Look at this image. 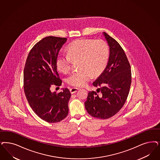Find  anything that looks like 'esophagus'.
<instances>
[{"label": "esophagus", "mask_w": 160, "mask_h": 160, "mask_svg": "<svg viewBox=\"0 0 160 160\" xmlns=\"http://www.w3.org/2000/svg\"><path fill=\"white\" fill-rule=\"evenodd\" d=\"M78 89H79L78 88H70V91L71 93H76V92H77V90H78Z\"/></svg>", "instance_id": "esophagus-1"}]
</instances>
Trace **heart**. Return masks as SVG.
Listing matches in <instances>:
<instances>
[{
    "instance_id": "heart-1",
    "label": "heart",
    "mask_w": 160,
    "mask_h": 160,
    "mask_svg": "<svg viewBox=\"0 0 160 160\" xmlns=\"http://www.w3.org/2000/svg\"><path fill=\"white\" fill-rule=\"evenodd\" d=\"M109 58L108 44L102 39H80L67 47V54H60L57 57L58 69L67 73L71 69L72 61H77L79 70L72 72L67 82L74 87H82L90 80L92 74L97 76L105 69Z\"/></svg>"
}]
</instances>
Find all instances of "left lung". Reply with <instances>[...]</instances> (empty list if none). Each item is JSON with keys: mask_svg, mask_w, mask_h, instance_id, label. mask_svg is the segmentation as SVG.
<instances>
[{"mask_svg": "<svg viewBox=\"0 0 160 160\" xmlns=\"http://www.w3.org/2000/svg\"><path fill=\"white\" fill-rule=\"evenodd\" d=\"M103 34L109 46V60L104 71L93 83L99 88L97 92H88L84 105L90 115L105 119L114 116L125 104L132 77L131 66L121 46L108 34Z\"/></svg>", "mask_w": 160, "mask_h": 160, "instance_id": "obj_1", "label": "left lung"}]
</instances>
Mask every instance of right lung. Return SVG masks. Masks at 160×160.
<instances>
[{
  "mask_svg": "<svg viewBox=\"0 0 160 160\" xmlns=\"http://www.w3.org/2000/svg\"><path fill=\"white\" fill-rule=\"evenodd\" d=\"M66 38L47 37L35 44L28 54L23 71V88L29 106L37 115L49 123L63 120L68 113L71 93L67 88L58 93L50 90L60 86L57 57Z\"/></svg>",
  "mask_w": 160,
  "mask_h": 160,
  "instance_id": "obj_1",
  "label": "right lung"
}]
</instances>
